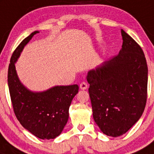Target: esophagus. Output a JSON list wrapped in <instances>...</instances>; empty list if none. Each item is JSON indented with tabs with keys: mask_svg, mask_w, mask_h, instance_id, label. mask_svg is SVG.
Segmentation results:
<instances>
[{
	"mask_svg": "<svg viewBox=\"0 0 154 154\" xmlns=\"http://www.w3.org/2000/svg\"><path fill=\"white\" fill-rule=\"evenodd\" d=\"M87 88H88L87 84H86L85 82H82V83L80 84V89H81V90H86Z\"/></svg>",
	"mask_w": 154,
	"mask_h": 154,
	"instance_id": "34e87169",
	"label": "esophagus"
}]
</instances>
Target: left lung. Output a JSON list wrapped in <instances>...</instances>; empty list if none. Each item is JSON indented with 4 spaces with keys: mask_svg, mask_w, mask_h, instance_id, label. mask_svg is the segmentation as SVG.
Segmentation results:
<instances>
[{
    "mask_svg": "<svg viewBox=\"0 0 154 154\" xmlns=\"http://www.w3.org/2000/svg\"><path fill=\"white\" fill-rule=\"evenodd\" d=\"M117 56L89 71L93 119L103 134L118 137L139 121L146 107L148 68L140 46L122 29Z\"/></svg>",
    "mask_w": 154,
    "mask_h": 154,
    "instance_id": "8db88e82",
    "label": "left lung"
}]
</instances>
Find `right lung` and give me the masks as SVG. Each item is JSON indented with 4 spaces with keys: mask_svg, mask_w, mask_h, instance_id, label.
<instances>
[{
    "mask_svg": "<svg viewBox=\"0 0 154 154\" xmlns=\"http://www.w3.org/2000/svg\"><path fill=\"white\" fill-rule=\"evenodd\" d=\"M39 31L32 32L14 51L9 64L8 84L14 115L26 130L42 140L58 136L68 120V110L78 93V85L56 86L43 92H33L18 79L15 63L25 46Z\"/></svg>",
    "mask_w": 154,
    "mask_h": 154,
    "instance_id": "obj_1",
    "label": "right lung"
}]
</instances>
